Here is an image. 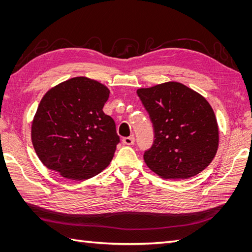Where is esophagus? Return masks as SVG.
Wrapping results in <instances>:
<instances>
[{
  "mask_svg": "<svg viewBox=\"0 0 252 252\" xmlns=\"http://www.w3.org/2000/svg\"><path fill=\"white\" fill-rule=\"evenodd\" d=\"M122 141H123V143L125 145H128V146H130V145H133V143H134V136L133 135L128 136V138H124Z\"/></svg>",
  "mask_w": 252,
  "mask_h": 252,
  "instance_id": "34e87169",
  "label": "esophagus"
}]
</instances>
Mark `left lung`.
Instances as JSON below:
<instances>
[{"instance_id": "left-lung-1", "label": "left lung", "mask_w": 252, "mask_h": 252, "mask_svg": "<svg viewBox=\"0 0 252 252\" xmlns=\"http://www.w3.org/2000/svg\"><path fill=\"white\" fill-rule=\"evenodd\" d=\"M155 128L144 161L159 178L183 180L203 171L219 147V126L210 104L179 82L136 90Z\"/></svg>"}]
</instances>
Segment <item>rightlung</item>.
<instances>
[{
    "label": "right lung",
    "mask_w": 252,
    "mask_h": 252,
    "mask_svg": "<svg viewBox=\"0 0 252 252\" xmlns=\"http://www.w3.org/2000/svg\"><path fill=\"white\" fill-rule=\"evenodd\" d=\"M110 90L86 77L58 84L44 94L32 123L36 156L65 179L83 181L107 167L120 142L103 107Z\"/></svg>",
    "instance_id": "add662e5"
}]
</instances>
